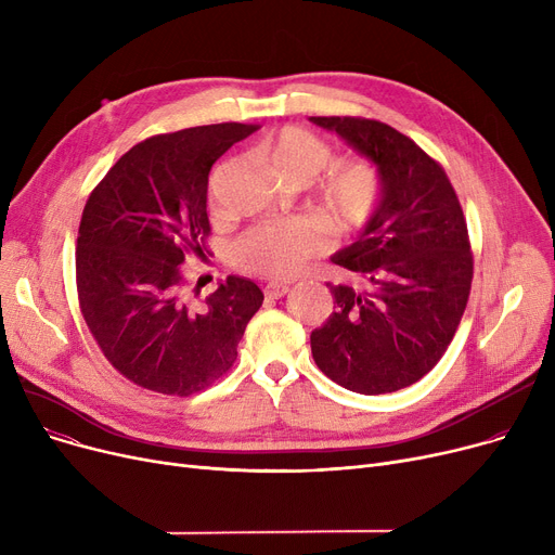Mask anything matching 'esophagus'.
Returning <instances> with one entry per match:
<instances>
[{
    "label": "esophagus",
    "mask_w": 555,
    "mask_h": 555,
    "mask_svg": "<svg viewBox=\"0 0 555 555\" xmlns=\"http://www.w3.org/2000/svg\"><path fill=\"white\" fill-rule=\"evenodd\" d=\"M287 285L285 283H268L266 287H262V293H266L268 299H281L287 295Z\"/></svg>",
    "instance_id": "obj_1"
}]
</instances>
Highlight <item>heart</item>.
Here are the masks:
<instances>
[{"mask_svg":"<svg viewBox=\"0 0 555 555\" xmlns=\"http://www.w3.org/2000/svg\"><path fill=\"white\" fill-rule=\"evenodd\" d=\"M258 162L287 182H308L324 171L317 184V202L341 231H356L371 222L383 202V175L369 159L333 162L331 143L319 134L285 126L256 145ZM328 243L319 220H276L247 229L233 245V262L260 276H289Z\"/></svg>","mask_w":555,"mask_h":555,"instance_id":"b5f03b06","label":"heart"}]
</instances>
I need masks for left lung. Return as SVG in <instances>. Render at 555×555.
<instances>
[{
	"label": "left lung",
	"mask_w": 555,
	"mask_h": 555,
	"mask_svg": "<svg viewBox=\"0 0 555 555\" xmlns=\"http://www.w3.org/2000/svg\"><path fill=\"white\" fill-rule=\"evenodd\" d=\"M366 155L383 202L360 238L333 256L360 287L328 283L335 306L310 335L317 366L339 387L391 393L443 358L468 306L475 258L443 166L396 128L364 116H310Z\"/></svg>",
	"instance_id": "1"
}]
</instances>
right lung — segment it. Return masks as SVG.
<instances>
[{
  "label": "right lung",
  "mask_w": 555,
  "mask_h": 555,
  "mask_svg": "<svg viewBox=\"0 0 555 555\" xmlns=\"http://www.w3.org/2000/svg\"><path fill=\"white\" fill-rule=\"evenodd\" d=\"M256 124H214L137 143L87 199L76 243V289L105 360L141 389L191 396L238 358L262 306L260 287L229 276L195 301L186 256H204L211 233V166Z\"/></svg>",
  "instance_id": "1"
}]
</instances>
